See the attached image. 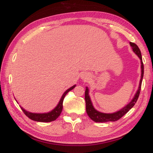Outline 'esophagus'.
I'll use <instances>...</instances> for the list:
<instances>
[{
  "mask_svg": "<svg viewBox=\"0 0 153 153\" xmlns=\"http://www.w3.org/2000/svg\"><path fill=\"white\" fill-rule=\"evenodd\" d=\"M85 79H86V78H85Z\"/></svg>",
  "mask_w": 153,
  "mask_h": 153,
  "instance_id": "obj_1",
  "label": "esophagus"
}]
</instances>
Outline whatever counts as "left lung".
Listing matches in <instances>:
<instances>
[{
    "instance_id": "obj_1",
    "label": "left lung",
    "mask_w": 153,
    "mask_h": 153,
    "mask_svg": "<svg viewBox=\"0 0 153 153\" xmlns=\"http://www.w3.org/2000/svg\"><path fill=\"white\" fill-rule=\"evenodd\" d=\"M130 45L132 46V48L133 52H134L137 56L139 57L141 60V68H142V75H141V79L140 82V85L138 90L137 91V92L135 94L134 98L132 99L131 102L129 103L127 106H125L124 108H123L121 110L117 111L116 112L112 113V114H105V113L100 112L99 111H97L96 109L94 108L93 105L92 104L91 98L88 96V89L87 87L86 88V91L85 93V103H86V111L88 116L90 117V118H91L94 121L98 123H103V122H107V121H115L120 120L121 117H123L126 113L129 111L130 109H131L133 106L136 103L137 100L138 99V97L141 91V85H142V79L143 77V73H144V66L143 63L142 61V54H141L140 50L138 48V46H137L135 43L130 42Z\"/></svg>"
}]
</instances>
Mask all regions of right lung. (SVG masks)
<instances>
[{"mask_svg": "<svg viewBox=\"0 0 153 153\" xmlns=\"http://www.w3.org/2000/svg\"><path fill=\"white\" fill-rule=\"evenodd\" d=\"M76 87V85H74L73 87H70L69 89L66 90L65 92L63 94V95L61 97V98L59 101V103H58L57 106L55 108L53 111L48 113H45V114H36V113H32L29 112L28 111H25V109H23L21 107L22 111L23 112L25 113V115L28 116L30 119L32 120L33 121H40V122H50V121H52L56 120L57 117L59 116L61 113L62 110V103H63V100L65 96L66 95L68 92Z\"/></svg>", "mask_w": 153, "mask_h": 153, "instance_id": "obj_1", "label": "right lung"}]
</instances>
